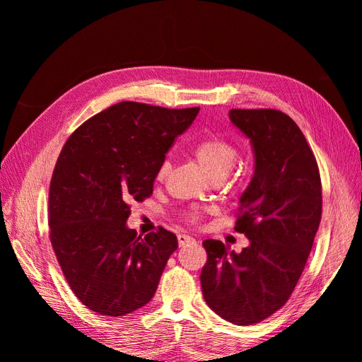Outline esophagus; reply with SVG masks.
<instances>
[{
  "instance_id": "obj_1",
  "label": "esophagus",
  "mask_w": 362,
  "mask_h": 362,
  "mask_svg": "<svg viewBox=\"0 0 362 362\" xmlns=\"http://www.w3.org/2000/svg\"><path fill=\"white\" fill-rule=\"evenodd\" d=\"M196 242V240L190 235H185V234H180L178 235V245L182 247V246H187V245H193Z\"/></svg>"
}]
</instances>
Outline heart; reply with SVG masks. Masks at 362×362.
<instances>
[{"mask_svg":"<svg viewBox=\"0 0 362 362\" xmlns=\"http://www.w3.org/2000/svg\"><path fill=\"white\" fill-rule=\"evenodd\" d=\"M192 154L208 177L211 180H223L234 166L238 157V151L233 141L221 136H208L196 141L192 148ZM169 166L170 164L168 160L160 164L157 170V180H164L169 172ZM199 216L201 211L196 210V208L187 213V218L190 222H198Z\"/></svg>","mask_w":362,"mask_h":362,"instance_id":"obj_1","label":"heart"}]
</instances>
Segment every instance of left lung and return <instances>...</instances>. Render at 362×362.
<instances>
[{"label":"left lung","mask_w":362,"mask_h":362,"mask_svg":"<svg viewBox=\"0 0 362 362\" xmlns=\"http://www.w3.org/2000/svg\"><path fill=\"white\" fill-rule=\"evenodd\" d=\"M229 119L250 139L255 156L235 222L250 245L235 254L218 240H205L201 287L217 315L245 326L267 319L291 296L320 225L322 181L290 116L272 108H233Z\"/></svg>","instance_id":"obj_1"}]
</instances>
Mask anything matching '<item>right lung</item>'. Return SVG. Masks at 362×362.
<instances>
[{
	"mask_svg": "<svg viewBox=\"0 0 362 362\" xmlns=\"http://www.w3.org/2000/svg\"><path fill=\"white\" fill-rule=\"evenodd\" d=\"M199 113L124 101L95 115L64 144L52 172L49 238L71 290L87 308L125 315L156 294L177 235L127 226L131 202L152 194L175 137Z\"/></svg>",
	"mask_w": 362,
	"mask_h": 362,
	"instance_id": "1",
	"label": "right lung"
}]
</instances>
